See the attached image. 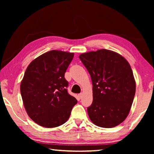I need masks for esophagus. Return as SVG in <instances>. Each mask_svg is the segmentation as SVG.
Instances as JSON below:
<instances>
[{
	"mask_svg": "<svg viewBox=\"0 0 154 154\" xmlns=\"http://www.w3.org/2000/svg\"><path fill=\"white\" fill-rule=\"evenodd\" d=\"M82 96H83V94L82 93H80V94H78V96H79V98H82Z\"/></svg>",
	"mask_w": 154,
	"mask_h": 154,
	"instance_id": "obj_1",
	"label": "esophagus"
}]
</instances>
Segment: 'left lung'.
<instances>
[{
    "label": "left lung",
    "instance_id": "obj_1",
    "mask_svg": "<svg viewBox=\"0 0 154 154\" xmlns=\"http://www.w3.org/2000/svg\"><path fill=\"white\" fill-rule=\"evenodd\" d=\"M79 58L90 75L93 101L88 107L90 120L102 128H113L128 116L136 82L126 59L105 49L82 54Z\"/></svg>",
    "mask_w": 154,
    "mask_h": 154
}]
</instances>
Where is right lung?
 Instances as JSON below:
<instances>
[{
  "instance_id": "right-lung-1",
  "label": "right lung",
  "mask_w": 154,
  "mask_h": 154,
  "mask_svg": "<svg viewBox=\"0 0 154 154\" xmlns=\"http://www.w3.org/2000/svg\"><path fill=\"white\" fill-rule=\"evenodd\" d=\"M74 53L51 50L30 62L21 82L23 103L31 119L45 128L61 126L77 103L64 78Z\"/></svg>"
}]
</instances>
